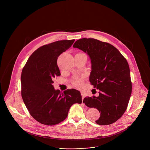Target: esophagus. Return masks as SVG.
<instances>
[{"label":"esophagus","mask_w":150,"mask_h":150,"mask_svg":"<svg viewBox=\"0 0 150 150\" xmlns=\"http://www.w3.org/2000/svg\"><path fill=\"white\" fill-rule=\"evenodd\" d=\"M81 96H82V100H83V99H84V97H86L85 94L83 93V92H81Z\"/></svg>","instance_id":"1"}]
</instances>
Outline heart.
<instances>
[{
	"mask_svg": "<svg viewBox=\"0 0 150 150\" xmlns=\"http://www.w3.org/2000/svg\"><path fill=\"white\" fill-rule=\"evenodd\" d=\"M73 84L76 87L78 88H81L84 86V81L83 79L79 78L76 79L73 81Z\"/></svg>",
	"mask_w": 150,
	"mask_h": 150,
	"instance_id": "1",
	"label": "heart"
}]
</instances>
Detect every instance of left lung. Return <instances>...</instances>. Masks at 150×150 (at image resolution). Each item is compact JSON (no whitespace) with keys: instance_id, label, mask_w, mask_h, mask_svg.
<instances>
[{"instance_id":"1","label":"left lung","mask_w":150,"mask_h":150,"mask_svg":"<svg viewBox=\"0 0 150 150\" xmlns=\"http://www.w3.org/2000/svg\"><path fill=\"white\" fill-rule=\"evenodd\" d=\"M74 48L84 52L92 64L89 81L99 89V96L88 97L83 103L96 108L100 117L96 122L101 125L114 123L126 111L130 98L132 84L127 59L112 45L93 38H82Z\"/></svg>"}]
</instances>
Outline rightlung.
I'll use <instances>...</instances> for the list:
<instances>
[{"label": "right lung", "mask_w": 150, "mask_h": 150, "mask_svg": "<svg viewBox=\"0 0 150 150\" xmlns=\"http://www.w3.org/2000/svg\"><path fill=\"white\" fill-rule=\"evenodd\" d=\"M75 41L63 40L44 45L30 56L22 71V100L34 119L46 125L64 121L74 103H81L80 92L75 89L55 90L53 80L61 75L58 56Z\"/></svg>", "instance_id": "1"}]
</instances>
